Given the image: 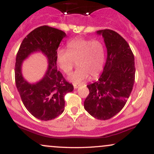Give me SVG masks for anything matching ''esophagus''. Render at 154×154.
<instances>
[{"mask_svg":"<svg viewBox=\"0 0 154 154\" xmlns=\"http://www.w3.org/2000/svg\"><path fill=\"white\" fill-rule=\"evenodd\" d=\"M79 85H74V88H75V89H77V88H79Z\"/></svg>","mask_w":154,"mask_h":154,"instance_id":"obj_1","label":"esophagus"}]
</instances>
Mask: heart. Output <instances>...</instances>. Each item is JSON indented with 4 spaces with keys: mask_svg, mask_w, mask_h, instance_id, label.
Instances as JSON below:
<instances>
[{
    "mask_svg": "<svg viewBox=\"0 0 154 154\" xmlns=\"http://www.w3.org/2000/svg\"><path fill=\"white\" fill-rule=\"evenodd\" d=\"M105 48L99 40L76 38L66 44V50L59 49L56 53L58 66L66 75L75 66L77 69L69 79L75 84H81L88 78L97 77L103 69Z\"/></svg>",
    "mask_w": 154,
    "mask_h": 154,
    "instance_id": "heart-1",
    "label": "heart"
}]
</instances>
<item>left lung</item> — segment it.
Wrapping results in <instances>:
<instances>
[{
    "label": "left lung",
    "mask_w": 154,
    "mask_h": 154,
    "mask_svg": "<svg viewBox=\"0 0 154 154\" xmlns=\"http://www.w3.org/2000/svg\"><path fill=\"white\" fill-rule=\"evenodd\" d=\"M97 33L104 38L106 62L98 80L87 85L90 93L84 107L93 117L107 120L123 109L130 97L135 82V58L128 42L115 31Z\"/></svg>",
    "instance_id": "1"
}]
</instances>
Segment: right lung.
I'll use <instances>...</instances> for the list:
<instances>
[{"instance_id":"add662e5","label":"right lung","mask_w":154,"mask_h":154,"mask_svg":"<svg viewBox=\"0 0 154 154\" xmlns=\"http://www.w3.org/2000/svg\"><path fill=\"white\" fill-rule=\"evenodd\" d=\"M66 36L62 30L49 26L35 29L25 37L17 52L15 63V82L24 106L32 116L43 121L54 119L64 111V96L74 87L56 66V53L60 43ZM41 51L48 58L49 67L44 78L29 84L23 78L22 61L32 52Z\"/></svg>"}]
</instances>
